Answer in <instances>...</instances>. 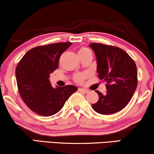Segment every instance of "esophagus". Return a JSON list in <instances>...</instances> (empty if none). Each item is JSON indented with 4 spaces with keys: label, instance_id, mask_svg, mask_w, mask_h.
Segmentation results:
<instances>
[{
    "label": "esophagus",
    "instance_id": "1",
    "mask_svg": "<svg viewBox=\"0 0 154 154\" xmlns=\"http://www.w3.org/2000/svg\"><path fill=\"white\" fill-rule=\"evenodd\" d=\"M79 91L82 93L88 92V90H86V89H83V88H79Z\"/></svg>",
    "mask_w": 154,
    "mask_h": 154
}]
</instances>
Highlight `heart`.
I'll return each instance as SVG.
<instances>
[{"instance_id":"1","label":"heart","mask_w":154,"mask_h":154,"mask_svg":"<svg viewBox=\"0 0 154 154\" xmlns=\"http://www.w3.org/2000/svg\"><path fill=\"white\" fill-rule=\"evenodd\" d=\"M91 53V51L89 48L86 47H81L79 50V52H78V53H79V56H80V55H85L87 53ZM85 77H86L85 74H77L74 76V80L75 81L77 82H82L83 81V80L85 79Z\"/></svg>"}]
</instances>
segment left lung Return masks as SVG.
Wrapping results in <instances>:
<instances>
[{
	"label": "left lung",
	"mask_w": 154,
	"mask_h": 154,
	"mask_svg": "<svg viewBox=\"0 0 154 154\" xmlns=\"http://www.w3.org/2000/svg\"><path fill=\"white\" fill-rule=\"evenodd\" d=\"M89 46L95 53L98 76L107 82L106 94L96 91L99 100L92 107L99 114H114L126 106L136 90V64L128 53L118 47L96 43Z\"/></svg>",
	"instance_id": "8db88e82"
}]
</instances>
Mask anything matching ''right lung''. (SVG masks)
<instances>
[{
  "mask_svg": "<svg viewBox=\"0 0 154 154\" xmlns=\"http://www.w3.org/2000/svg\"><path fill=\"white\" fill-rule=\"evenodd\" d=\"M72 42L48 44L28 51L19 62L16 79L20 95L30 110L49 117L58 112L76 86L53 88L49 77L58 67L60 57Z\"/></svg>",
  "mask_w": 154,
  "mask_h": 154,
  "instance_id": "add662e5",
  "label": "right lung"
}]
</instances>
